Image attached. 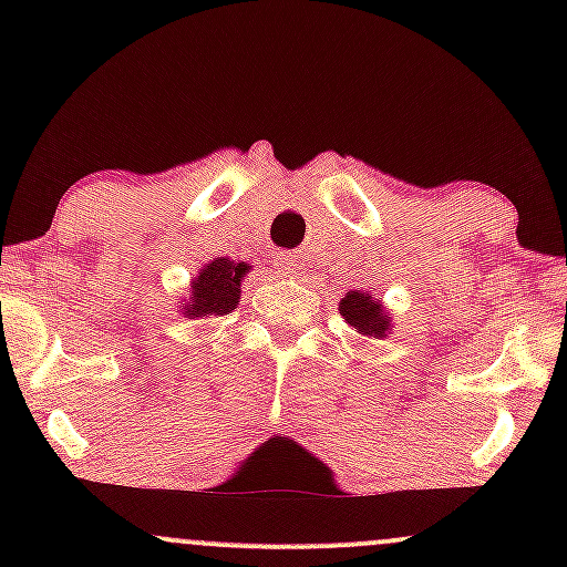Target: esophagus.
<instances>
[{"mask_svg":"<svg viewBox=\"0 0 567 567\" xmlns=\"http://www.w3.org/2000/svg\"><path fill=\"white\" fill-rule=\"evenodd\" d=\"M277 266H279V271H282V275H292V271L298 269L296 256H290V252H282V256L277 258Z\"/></svg>","mask_w":567,"mask_h":567,"instance_id":"esophagus-1","label":"esophagus"}]
</instances>
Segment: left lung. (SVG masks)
<instances>
[{"instance_id": "left-lung-1", "label": "left lung", "mask_w": 567, "mask_h": 567, "mask_svg": "<svg viewBox=\"0 0 567 567\" xmlns=\"http://www.w3.org/2000/svg\"><path fill=\"white\" fill-rule=\"evenodd\" d=\"M338 311L347 320L351 330H357L362 338H386L392 330V315L379 298L370 296L368 290H349L338 303Z\"/></svg>"}]
</instances>
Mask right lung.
Segmentation results:
<instances>
[{
    "instance_id": "right-lung-1",
    "label": "right lung",
    "mask_w": 567,
    "mask_h": 567,
    "mask_svg": "<svg viewBox=\"0 0 567 567\" xmlns=\"http://www.w3.org/2000/svg\"><path fill=\"white\" fill-rule=\"evenodd\" d=\"M250 271V264H237L231 258H213L205 269L192 279V288L184 298V317L205 320V317H224L237 309L243 296V279Z\"/></svg>"
}]
</instances>
